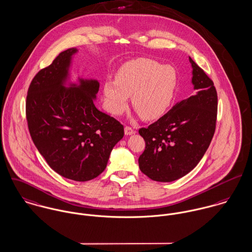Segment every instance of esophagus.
Returning a JSON list of instances; mask_svg holds the SVG:
<instances>
[{
	"label": "esophagus",
	"instance_id": "34e87169",
	"mask_svg": "<svg viewBox=\"0 0 252 252\" xmlns=\"http://www.w3.org/2000/svg\"><path fill=\"white\" fill-rule=\"evenodd\" d=\"M134 132H135V131H134L133 128H131L130 126H126L125 127V134H126V135H131V134H133Z\"/></svg>",
	"mask_w": 252,
	"mask_h": 252
}]
</instances>
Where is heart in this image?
Instances as JSON below:
<instances>
[{"instance_id":"obj_1","label":"heart","mask_w":252,"mask_h":252,"mask_svg":"<svg viewBox=\"0 0 252 252\" xmlns=\"http://www.w3.org/2000/svg\"><path fill=\"white\" fill-rule=\"evenodd\" d=\"M177 82V74L172 66L150 58L129 60L119 68L115 80L107 79L103 83L106 108L113 115H121L131 96L132 105L140 116L155 120L172 104Z\"/></svg>"}]
</instances>
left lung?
<instances>
[{
	"mask_svg": "<svg viewBox=\"0 0 252 252\" xmlns=\"http://www.w3.org/2000/svg\"><path fill=\"white\" fill-rule=\"evenodd\" d=\"M192 95L147 128L139 129L146 149L138 162L143 174L159 182H171L190 173L206 153L217 121L218 96L213 81L189 58Z\"/></svg>",
	"mask_w": 252,
	"mask_h": 252,
	"instance_id": "obj_1",
	"label": "left lung"
}]
</instances>
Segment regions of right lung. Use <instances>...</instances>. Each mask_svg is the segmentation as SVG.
Wrapping results in <instances>:
<instances>
[{
  "label": "right lung",
  "mask_w": 252,
  "mask_h": 252,
  "mask_svg": "<svg viewBox=\"0 0 252 252\" xmlns=\"http://www.w3.org/2000/svg\"><path fill=\"white\" fill-rule=\"evenodd\" d=\"M76 48L58 55L39 71L28 91L26 114L32 139L48 165L61 176L88 181L106 168L124 137V126L95 106L99 83L78 78L70 82Z\"/></svg>",
  "instance_id": "obj_1"
}]
</instances>
